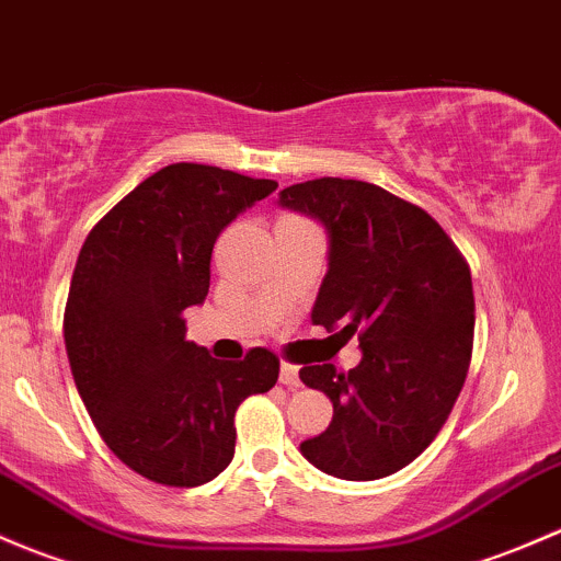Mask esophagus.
Masks as SVG:
<instances>
[{
  "label": "esophagus",
  "mask_w": 561,
  "mask_h": 561,
  "mask_svg": "<svg viewBox=\"0 0 561 561\" xmlns=\"http://www.w3.org/2000/svg\"><path fill=\"white\" fill-rule=\"evenodd\" d=\"M280 383L288 386V389H297V386H302V380H299V367L283 362V365H280Z\"/></svg>",
  "instance_id": "1"
}]
</instances>
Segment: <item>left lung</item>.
<instances>
[{"label": "left lung", "instance_id": "left-lung-1", "mask_svg": "<svg viewBox=\"0 0 561 561\" xmlns=\"http://www.w3.org/2000/svg\"><path fill=\"white\" fill-rule=\"evenodd\" d=\"M278 202L319 218L329 270L313 323L356 334L348 373L305 365L299 378L332 400V424L299 446L321 472L375 481L410 465L446 424L472 356L476 299L465 256L413 202L365 181L319 178Z\"/></svg>", "mask_w": 561, "mask_h": 561}]
</instances>
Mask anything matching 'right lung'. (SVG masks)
Returning <instances> with one entry per match:
<instances>
[{
  "instance_id": "add662e5",
  "label": "right lung",
  "mask_w": 561,
  "mask_h": 561,
  "mask_svg": "<svg viewBox=\"0 0 561 561\" xmlns=\"http://www.w3.org/2000/svg\"><path fill=\"white\" fill-rule=\"evenodd\" d=\"M275 188L221 167L170 164L80 248L65 310L69 367L102 440L148 481L192 489L227 470L234 410L278 380L273 351L213 359L188 343L183 319L205 302L218 234Z\"/></svg>"
}]
</instances>
